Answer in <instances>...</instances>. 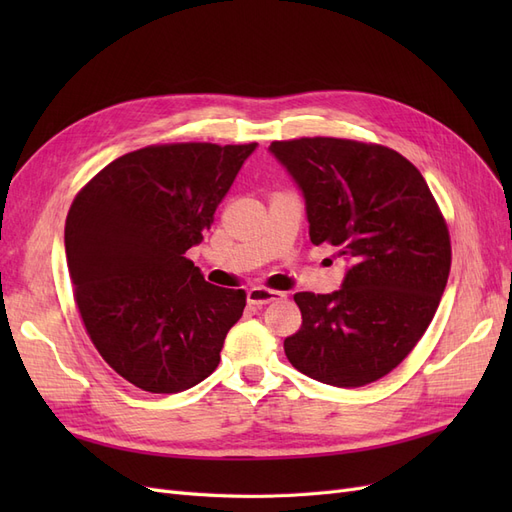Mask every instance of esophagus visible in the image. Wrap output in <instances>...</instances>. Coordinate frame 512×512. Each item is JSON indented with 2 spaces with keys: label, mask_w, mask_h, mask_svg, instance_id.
Masks as SVG:
<instances>
[{
  "label": "esophagus",
  "mask_w": 512,
  "mask_h": 512,
  "mask_svg": "<svg viewBox=\"0 0 512 512\" xmlns=\"http://www.w3.org/2000/svg\"><path fill=\"white\" fill-rule=\"evenodd\" d=\"M284 297H286V292L271 290V288H265V286H254V288H250V292H247V303L267 305L271 301H280Z\"/></svg>",
  "instance_id": "esophagus-1"
}]
</instances>
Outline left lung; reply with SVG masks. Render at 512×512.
<instances>
[{"mask_svg":"<svg viewBox=\"0 0 512 512\" xmlns=\"http://www.w3.org/2000/svg\"><path fill=\"white\" fill-rule=\"evenodd\" d=\"M299 183L309 239L352 267L331 294L297 292L301 329L284 339L292 367L354 389L393 371L427 331L451 271V235L418 168L350 138L273 141Z\"/></svg>","mask_w":512,"mask_h":512,"instance_id":"8db88e82","label":"left lung"}]
</instances>
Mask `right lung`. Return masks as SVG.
Wrapping results in <instances>:
<instances>
[{
  "instance_id": "add662e5",
  "label": "right lung",
  "mask_w": 512,
  "mask_h": 512,
  "mask_svg": "<svg viewBox=\"0 0 512 512\" xmlns=\"http://www.w3.org/2000/svg\"><path fill=\"white\" fill-rule=\"evenodd\" d=\"M247 145L170 143L126 153L87 181L66 218L85 331L121 378L179 393L211 376L245 290L205 282L185 256L203 241Z\"/></svg>"
}]
</instances>
